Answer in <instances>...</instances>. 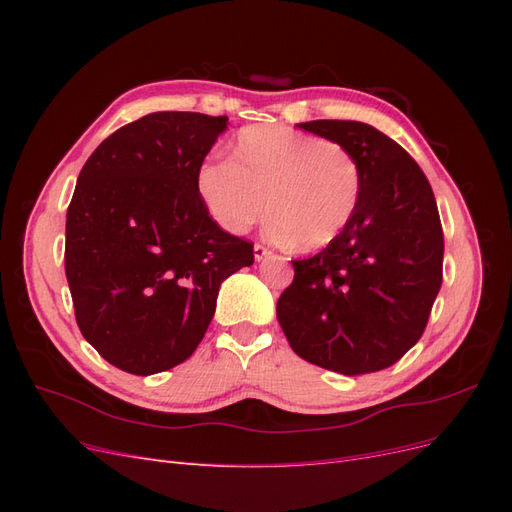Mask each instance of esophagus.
Masks as SVG:
<instances>
[{
  "instance_id": "obj_1",
  "label": "esophagus",
  "mask_w": 512,
  "mask_h": 512,
  "mask_svg": "<svg viewBox=\"0 0 512 512\" xmlns=\"http://www.w3.org/2000/svg\"><path fill=\"white\" fill-rule=\"evenodd\" d=\"M271 256H273V252L269 250V247H265V245H254V260H256V262L267 260V258H271Z\"/></svg>"
}]
</instances>
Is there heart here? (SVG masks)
Here are the masks:
<instances>
[{
    "mask_svg": "<svg viewBox=\"0 0 512 512\" xmlns=\"http://www.w3.org/2000/svg\"><path fill=\"white\" fill-rule=\"evenodd\" d=\"M196 190L211 218L232 235L265 218L277 243L316 252L331 245L359 205L361 170L352 153L286 126L243 128L228 162H205Z\"/></svg>",
    "mask_w": 512,
    "mask_h": 512,
    "instance_id": "heart-1",
    "label": "heart"
}]
</instances>
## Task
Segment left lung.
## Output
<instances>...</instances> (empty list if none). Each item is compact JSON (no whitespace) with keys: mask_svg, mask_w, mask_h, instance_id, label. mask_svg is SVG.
Masks as SVG:
<instances>
[{"mask_svg":"<svg viewBox=\"0 0 512 512\" xmlns=\"http://www.w3.org/2000/svg\"><path fill=\"white\" fill-rule=\"evenodd\" d=\"M346 147L361 170L350 224L307 260L277 301L290 348L307 363L361 376L421 339L442 286L444 235L431 185L393 138L361 121L299 123Z\"/></svg>","mask_w":512,"mask_h":512,"instance_id":"8db88e82","label":"left lung"}]
</instances>
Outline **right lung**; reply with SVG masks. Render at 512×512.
I'll use <instances>...</instances> for the list:
<instances>
[{"mask_svg":"<svg viewBox=\"0 0 512 512\" xmlns=\"http://www.w3.org/2000/svg\"><path fill=\"white\" fill-rule=\"evenodd\" d=\"M228 117L151 113L85 162L66 215L76 324L102 359L151 376L190 359L222 282L254 245L211 220L196 173Z\"/></svg>","mask_w":512,"mask_h":512,"instance_id":"right-lung-1","label":"right lung"}]
</instances>
